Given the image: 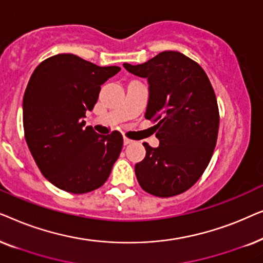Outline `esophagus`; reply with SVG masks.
I'll return each mask as SVG.
<instances>
[{
    "label": "esophagus",
    "mask_w": 263,
    "mask_h": 263,
    "mask_svg": "<svg viewBox=\"0 0 263 263\" xmlns=\"http://www.w3.org/2000/svg\"><path fill=\"white\" fill-rule=\"evenodd\" d=\"M123 143H124V146H127V145H130V143H133V140H130V139H128V138H123Z\"/></svg>",
    "instance_id": "obj_1"
}]
</instances>
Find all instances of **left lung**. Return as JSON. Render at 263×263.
<instances>
[{
	"instance_id": "8db88e82",
	"label": "left lung",
	"mask_w": 263,
	"mask_h": 263,
	"mask_svg": "<svg viewBox=\"0 0 263 263\" xmlns=\"http://www.w3.org/2000/svg\"><path fill=\"white\" fill-rule=\"evenodd\" d=\"M129 73L146 78L145 118L157 122L159 146L143 143L146 157L135 165L145 192L159 197L184 193L210 164L218 138L219 110L213 87L195 61L163 51L142 64L124 63Z\"/></svg>"
}]
</instances>
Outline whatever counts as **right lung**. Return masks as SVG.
Returning a JSON list of instances; mask_svg holds the SVG:
<instances>
[{
    "label": "right lung",
    "instance_id": "right-lung-1",
    "mask_svg": "<svg viewBox=\"0 0 263 263\" xmlns=\"http://www.w3.org/2000/svg\"><path fill=\"white\" fill-rule=\"evenodd\" d=\"M120 70L60 53L43 61L28 81L23 100L25 139L43 176L64 192L98 189L120 156V132L100 135L84 121L100 86Z\"/></svg>",
    "mask_w": 263,
    "mask_h": 263
}]
</instances>
